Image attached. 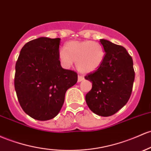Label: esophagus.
Returning a JSON list of instances; mask_svg holds the SVG:
<instances>
[{"label": "esophagus", "mask_w": 151, "mask_h": 151, "mask_svg": "<svg viewBox=\"0 0 151 151\" xmlns=\"http://www.w3.org/2000/svg\"><path fill=\"white\" fill-rule=\"evenodd\" d=\"M84 77L83 76H81V75H78V82H82V80H84Z\"/></svg>", "instance_id": "1"}]
</instances>
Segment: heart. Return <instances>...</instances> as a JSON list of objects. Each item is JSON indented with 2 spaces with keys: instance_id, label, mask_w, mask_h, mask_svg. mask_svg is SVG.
Returning <instances> with one entry per match:
<instances>
[{
  "instance_id": "heart-1",
  "label": "heart",
  "mask_w": 151,
  "mask_h": 151,
  "mask_svg": "<svg viewBox=\"0 0 151 151\" xmlns=\"http://www.w3.org/2000/svg\"><path fill=\"white\" fill-rule=\"evenodd\" d=\"M105 52L100 43L92 41H70L59 51V59L65 67H70L76 62L79 72L89 73L100 67Z\"/></svg>"
}]
</instances>
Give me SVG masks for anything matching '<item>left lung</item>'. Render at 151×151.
<instances>
[{"label": "left lung", "instance_id": "obj_1", "mask_svg": "<svg viewBox=\"0 0 151 151\" xmlns=\"http://www.w3.org/2000/svg\"><path fill=\"white\" fill-rule=\"evenodd\" d=\"M100 42L105 51L100 67L84 78L92 82L85 100L96 115L108 117L126 105L135 79L132 57L123 46L105 39Z\"/></svg>", "mask_w": 151, "mask_h": 151}]
</instances>
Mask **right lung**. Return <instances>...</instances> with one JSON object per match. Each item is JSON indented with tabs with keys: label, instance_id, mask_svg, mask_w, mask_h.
<instances>
[{
	"label": "right lung",
	"instance_id": "1",
	"mask_svg": "<svg viewBox=\"0 0 151 151\" xmlns=\"http://www.w3.org/2000/svg\"><path fill=\"white\" fill-rule=\"evenodd\" d=\"M61 39L40 37L26 43L16 64L14 86L23 110L41 121L57 116L67 90L77 74L63 69L59 61Z\"/></svg>",
	"mask_w": 151,
	"mask_h": 151
}]
</instances>
